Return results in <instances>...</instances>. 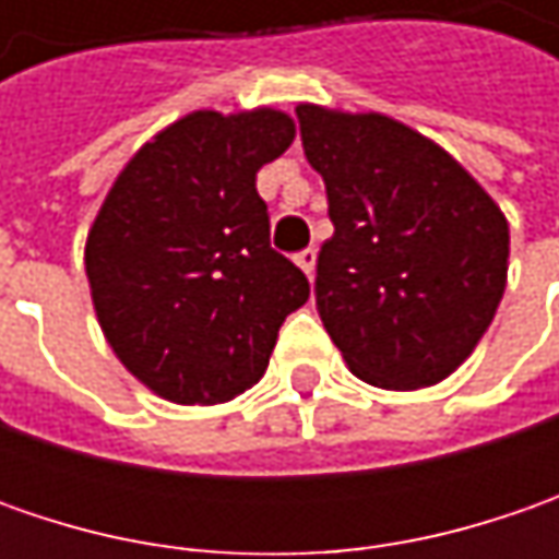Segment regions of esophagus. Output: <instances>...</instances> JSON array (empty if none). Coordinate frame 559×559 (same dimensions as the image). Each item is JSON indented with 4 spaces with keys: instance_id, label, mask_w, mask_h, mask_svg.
<instances>
[{
    "instance_id": "esophagus-1",
    "label": "esophagus",
    "mask_w": 559,
    "mask_h": 559,
    "mask_svg": "<svg viewBox=\"0 0 559 559\" xmlns=\"http://www.w3.org/2000/svg\"><path fill=\"white\" fill-rule=\"evenodd\" d=\"M295 264H298V267L308 273V280H313V264H317V251H313V248H305V251H298V254H295Z\"/></svg>"
}]
</instances>
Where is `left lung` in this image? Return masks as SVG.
Here are the masks:
<instances>
[{
	"instance_id": "8db88e82",
	"label": "left lung",
	"mask_w": 559,
	"mask_h": 559,
	"mask_svg": "<svg viewBox=\"0 0 559 559\" xmlns=\"http://www.w3.org/2000/svg\"><path fill=\"white\" fill-rule=\"evenodd\" d=\"M335 233L317 258V313L352 373L426 389L454 373L504 298V211L441 145L385 115L295 108Z\"/></svg>"
}]
</instances>
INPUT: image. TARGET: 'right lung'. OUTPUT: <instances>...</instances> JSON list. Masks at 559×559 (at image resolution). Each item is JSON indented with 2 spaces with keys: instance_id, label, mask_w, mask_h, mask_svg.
Instances as JSON below:
<instances>
[{
  "instance_id": "obj_1",
  "label": "right lung",
  "mask_w": 559,
  "mask_h": 559,
  "mask_svg": "<svg viewBox=\"0 0 559 559\" xmlns=\"http://www.w3.org/2000/svg\"><path fill=\"white\" fill-rule=\"evenodd\" d=\"M295 140L276 108L192 111L118 174L86 236L98 326L145 389L221 404L251 389L308 276L270 248L258 170Z\"/></svg>"
}]
</instances>
